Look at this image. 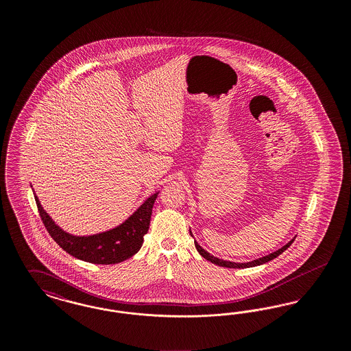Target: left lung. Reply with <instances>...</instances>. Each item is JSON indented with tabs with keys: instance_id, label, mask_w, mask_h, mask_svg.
I'll use <instances>...</instances> for the list:
<instances>
[{
	"instance_id": "1",
	"label": "left lung",
	"mask_w": 351,
	"mask_h": 351,
	"mask_svg": "<svg viewBox=\"0 0 351 351\" xmlns=\"http://www.w3.org/2000/svg\"><path fill=\"white\" fill-rule=\"evenodd\" d=\"M192 235V233H191ZM295 241V238L292 239V241H289L285 246H283L282 249H279L278 251H275V252H272V254H269V255H266V256H263V258H259V259H256V261H252V262H249V263H234V262H228V261H222V259H218L216 256H213V255H210L209 252H206V251L204 250L202 247H201L200 245L195 241V246H196V249L197 251L200 252L201 256H204L206 261H209V262H212V263H215V265H217V266H221V267H228V268H246V267H255V266H259V265H263V263H267L269 261H272V259H275L276 256H279L283 251L287 250L291 245H292V242Z\"/></svg>"
}]
</instances>
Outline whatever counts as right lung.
<instances>
[{"label": "right lung", "mask_w": 351, "mask_h": 351, "mask_svg": "<svg viewBox=\"0 0 351 351\" xmlns=\"http://www.w3.org/2000/svg\"><path fill=\"white\" fill-rule=\"evenodd\" d=\"M158 193L145 201L132 217L116 229L90 237H75L64 233L53 223L34 195L39 216L52 239L72 256L95 265H116L132 258L142 243L143 235L149 232L152 206Z\"/></svg>", "instance_id": "1"}]
</instances>
